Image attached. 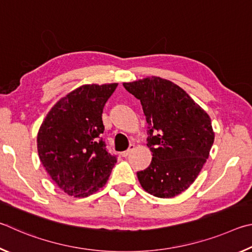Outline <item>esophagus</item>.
I'll return each instance as SVG.
<instances>
[{
	"mask_svg": "<svg viewBox=\"0 0 252 252\" xmlns=\"http://www.w3.org/2000/svg\"><path fill=\"white\" fill-rule=\"evenodd\" d=\"M134 149H135V145H133V144H131V145H129V148H128V149H127V151H125V152H123V153H122V156H123V157H127V156H128V155H129V154H130L131 152H133V151H134Z\"/></svg>",
	"mask_w": 252,
	"mask_h": 252,
	"instance_id": "obj_1",
	"label": "esophagus"
}]
</instances>
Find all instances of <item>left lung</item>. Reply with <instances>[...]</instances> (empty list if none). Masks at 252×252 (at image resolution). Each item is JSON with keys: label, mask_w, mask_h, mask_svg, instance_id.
Masks as SVG:
<instances>
[{"label": "left lung", "mask_w": 252, "mask_h": 252, "mask_svg": "<svg viewBox=\"0 0 252 252\" xmlns=\"http://www.w3.org/2000/svg\"><path fill=\"white\" fill-rule=\"evenodd\" d=\"M123 85L140 100L148 124L153 159L137 173L140 185L155 197L179 195L195 182L209 157L215 140L209 115L167 79L152 76Z\"/></svg>", "instance_id": "obj_1"}]
</instances>
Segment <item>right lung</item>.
<instances>
[{"mask_svg": "<svg viewBox=\"0 0 252 252\" xmlns=\"http://www.w3.org/2000/svg\"><path fill=\"white\" fill-rule=\"evenodd\" d=\"M118 84L83 85L53 106L37 134L39 159L69 196L87 197L108 180L117 161L106 149L103 114Z\"/></svg>", "mask_w": 252, "mask_h": 252, "instance_id": "1", "label": "right lung"}]
</instances>
